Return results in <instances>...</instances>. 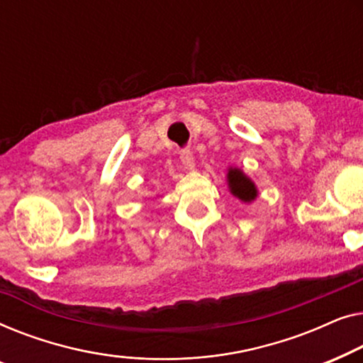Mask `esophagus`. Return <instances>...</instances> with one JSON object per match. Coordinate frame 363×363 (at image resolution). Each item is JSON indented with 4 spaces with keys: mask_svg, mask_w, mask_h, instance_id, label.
Here are the masks:
<instances>
[{
    "mask_svg": "<svg viewBox=\"0 0 363 363\" xmlns=\"http://www.w3.org/2000/svg\"><path fill=\"white\" fill-rule=\"evenodd\" d=\"M181 161H182L184 167H186V169H189V171H192L194 167H196V157H194V155L189 150L181 151Z\"/></svg>",
    "mask_w": 363,
    "mask_h": 363,
    "instance_id": "obj_1",
    "label": "esophagus"
}]
</instances>
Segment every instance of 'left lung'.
<instances>
[{"label": "left lung", "mask_w": 363, "mask_h": 363, "mask_svg": "<svg viewBox=\"0 0 363 363\" xmlns=\"http://www.w3.org/2000/svg\"><path fill=\"white\" fill-rule=\"evenodd\" d=\"M227 186L233 197L245 203H252L258 197V189L250 177L240 167H228L227 169Z\"/></svg>", "instance_id": "obj_1"}]
</instances>
